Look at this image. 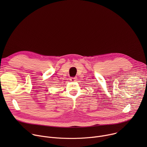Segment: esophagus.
I'll use <instances>...</instances> for the list:
<instances>
[{
    "label": "esophagus",
    "instance_id": "34e87169",
    "mask_svg": "<svg viewBox=\"0 0 147 147\" xmlns=\"http://www.w3.org/2000/svg\"><path fill=\"white\" fill-rule=\"evenodd\" d=\"M76 80V77H71V78H70V81H75Z\"/></svg>",
    "mask_w": 147,
    "mask_h": 147
}]
</instances>
